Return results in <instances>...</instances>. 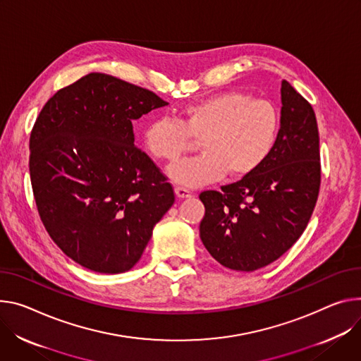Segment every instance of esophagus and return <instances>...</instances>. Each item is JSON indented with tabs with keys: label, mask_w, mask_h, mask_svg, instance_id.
Wrapping results in <instances>:
<instances>
[{
	"label": "esophagus",
	"mask_w": 361,
	"mask_h": 361,
	"mask_svg": "<svg viewBox=\"0 0 361 361\" xmlns=\"http://www.w3.org/2000/svg\"><path fill=\"white\" fill-rule=\"evenodd\" d=\"M176 195L178 199L184 200V199H190L191 197V192L187 190V188H183V187H176Z\"/></svg>",
	"instance_id": "34e87169"
}]
</instances>
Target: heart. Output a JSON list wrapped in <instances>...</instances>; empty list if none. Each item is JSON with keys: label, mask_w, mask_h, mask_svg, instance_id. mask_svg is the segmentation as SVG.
Here are the masks:
<instances>
[{"label": "heart", "mask_w": 361, "mask_h": 361, "mask_svg": "<svg viewBox=\"0 0 361 361\" xmlns=\"http://www.w3.org/2000/svg\"><path fill=\"white\" fill-rule=\"evenodd\" d=\"M278 112L265 99L245 92H223L187 105L178 119L161 116L144 129V145L161 161L174 162L202 138V155L184 159L169 171L184 187H200L223 178L255 173L269 157L278 135Z\"/></svg>", "instance_id": "heart-1"}]
</instances>
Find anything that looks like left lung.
<instances>
[{"instance_id":"obj_1","label":"left lung","mask_w":361,"mask_h":361,"mask_svg":"<svg viewBox=\"0 0 361 361\" xmlns=\"http://www.w3.org/2000/svg\"><path fill=\"white\" fill-rule=\"evenodd\" d=\"M281 128L262 166L240 181L203 191L200 238L220 265L252 272L281 257L304 233L319 181V137L312 106L281 85Z\"/></svg>"}]
</instances>
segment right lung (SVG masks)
Masks as SVG:
<instances>
[{"instance_id": "obj_1", "label": "right lung", "mask_w": 361, "mask_h": 361, "mask_svg": "<svg viewBox=\"0 0 361 361\" xmlns=\"http://www.w3.org/2000/svg\"><path fill=\"white\" fill-rule=\"evenodd\" d=\"M166 105L148 89L89 73L43 106L30 135L32 192L50 238L83 268L129 271L174 204L133 126Z\"/></svg>"}]
</instances>
